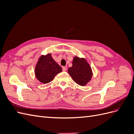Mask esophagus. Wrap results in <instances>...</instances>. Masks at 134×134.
Instances as JSON below:
<instances>
[{"label": "esophagus", "instance_id": "1", "mask_svg": "<svg viewBox=\"0 0 134 134\" xmlns=\"http://www.w3.org/2000/svg\"><path fill=\"white\" fill-rule=\"evenodd\" d=\"M66 68L65 67V66H63V71H66Z\"/></svg>", "mask_w": 134, "mask_h": 134}]
</instances>
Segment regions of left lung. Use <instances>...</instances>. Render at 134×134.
<instances>
[{
  "label": "left lung",
  "instance_id": "8db88e82",
  "mask_svg": "<svg viewBox=\"0 0 134 134\" xmlns=\"http://www.w3.org/2000/svg\"><path fill=\"white\" fill-rule=\"evenodd\" d=\"M72 64V66L68 69L69 74L76 84L85 86L90 82L93 76L90 65L85 58L76 56L73 58Z\"/></svg>",
  "mask_w": 134,
  "mask_h": 134
}]
</instances>
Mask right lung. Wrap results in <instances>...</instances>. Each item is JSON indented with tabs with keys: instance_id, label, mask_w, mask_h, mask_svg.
Masks as SVG:
<instances>
[{
	"instance_id": "right-lung-1",
	"label": "right lung",
	"mask_w": 134,
	"mask_h": 134,
	"mask_svg": "<svg viewBox=\"0 0 134 134\" xmlns=\"http://www.w3.org/2000/svg\"><path fill=\"white\" fill-rule=\"evenodd\" d=\"M62 71V67L52 58L51 54L42 55L35 68L36 78L43 84L51 82L54 77Z\"/></svg>"
}]
</instances>
